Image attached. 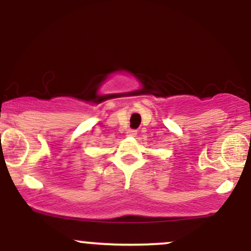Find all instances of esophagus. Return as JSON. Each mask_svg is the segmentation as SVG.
<instances>
[{"instance_id": "esophagus-1", "label": "esophagus", "mask_w": 251, "mask_h": 251, "mask_svg": "<svg viewBox=\"0 0 251 251\" xmlns=\"http://www.w3.org/2000/svg\"><path fill=\"white\" fill-rule=\"evenodd\" d=\"M135 134H137V129H127V132H126V135L127 137H135Z\"/></svg>"}]
</instances>
